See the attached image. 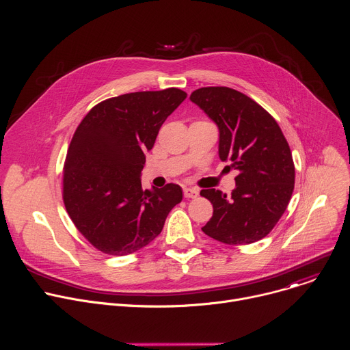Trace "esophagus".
I'll return each instance as SVG.
<instances>
[{"label": "esophagus", "mask_w": 350, "mask_h": 350, "mask_svg": "<svg viewBox=\"0 0 350 350\" xmlns=\"http://www.w3.org/2000/svg\"><path fill=\"white\" fill-rule=\"evenodd\" d=\"M184 196L185 198H196L198 189L196 188H184Z\"/></svg>", "instance_id": "esophagus-1"}]
</instances>
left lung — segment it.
<instances>
[{"label":"left lung","instance_id":"8db88e82","mask_svg":"<svg viewBox=\"0 0 350 350\" xmlns=\"http://www.w3.org/2000/svg\"><path fill=\"white\" fill-rule=\"evenodd\" d=\"M189 98L217 124L220 159L239 172L231 198L215 188L201 191L213 205L202 231L234 246L260 241L278 223L293 192L288 141L265 108L234 88L202 87Z\"/></svg>","mask_w":350,"mask_h":350}]
</instances>
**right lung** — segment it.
I'll use <instances>...</instances> for the list:
<instances>
[{"mask_svg": "<svg viewBox=\"0 0 350 350\" xmlns=\"http://www.w3.org/2000/svg\"><path fill=\"white\" fill-rule=\"evenodd\" d=\"M185 98L174 87L123 94L92 107L77 126L64 166L62 198L76 228L103 254L139 251L181 202L180 185L142 191L139 174L159 129Z\"/></svg>", "mask_w": 350, "mask_h": 350, "instance_id": "add662e5", "label": "right lung"}]
</instances>
